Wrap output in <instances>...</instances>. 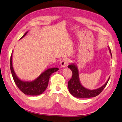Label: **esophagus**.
<instances>
[{"instance_id": "esophagus-1", "label": "esophagus", "mask_w": 122, "mask_h": 122, "mask_svg": "<svg viewBox=\"0 0 122 122\" xmlns=\"http://www.w3.org/2000/svg\"><path fill=\"white\" fill-rule=\"evenodd\" d=\"M69 62V60L68 59H63L60 63L61 66L62 67H63H63H66L67 66V65L68 64Z\"/></svg>"}]
</instances>
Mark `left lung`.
Masks as SVG:
<instances>
[{
  "label": "left lung",
  "instance_id": "1",
  "mask_svg": "<svg viewBox=\"0 0 122 122\" xmlns=\"http://www.w3.org/2000/svg\"><path fill=\"white\" fill-rule=\"evenodd\" d=\"M108 48H109L110 53L111 54V56L112 57L111 49L109 46H108ZM68 67L71 69L73 73L72 77L68 82V90L71 95L76 98H92L95 97L99 95L105 87L110 77L109 76L106 82L99 88L94 89V90H90V89L83 86L81 83L80 78H79V69L77 65L75 63H71L68 66Z\"/></svg>",
  "mask_w": 122,
  "mask_h": 122
}]
</instances>
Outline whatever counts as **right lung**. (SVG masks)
<instances>
[{
  "mask_svg": "<svg viewBox=\"0 0 122 122\" xmlns=\"http://www.w3.org/2000/svg\"><path fill=\"white\" fill-rule=\"evenodd\" d=\"M28 32L26 31L22 37V39ZM12 53L10 58V69L14 81L18 88L23 93L29 96H38L45 91L47 88L49 78L53 73L59 70V68L54 67L46 69L43 71L36 79L32 81H23L18 78L14 71L12 64Z\"/></svg>",
  "mask_w": 122,
  "mask_h": 122,
  "instance_id": "1",
  "label": "right lung"
}]
</instances>
